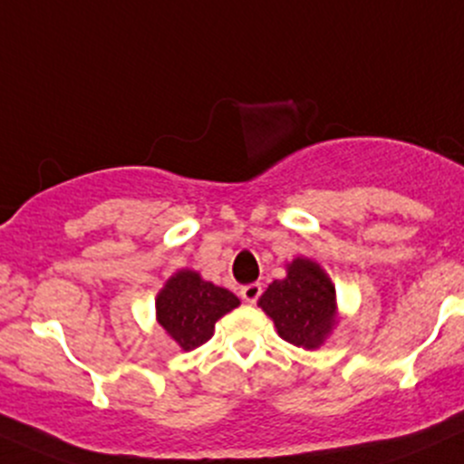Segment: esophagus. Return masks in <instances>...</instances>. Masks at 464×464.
<instances>
[{
  "instance_id": "obj_1",
  "label": "esophagus",
  "mask_w": 464,
  "mask_h": 464,
  "mask_svg": "<svg viewBox=\"0 0 464 464\" xmlns=\"http://www.w3.org/2000/svg\"><path fill=\"white\" fill-rule=\"evenodd\" d=\"M259 295H262V284H248V286L242 288V299L246 304H256L259 299Z\"/></svg>"
}]
</instances>
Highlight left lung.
Instances as JSON below:
<instances>
[{
  "instance_id": "8db88e82",
  "label": "left lung",
  "mask_w": 464,
  "mask_h": 464,
  "mask_svg": "<svg viewBox=\"0 0 464 464\" xmlns=\"http://www.w3.org/2000/svg\"><path fill=\"white\" fill-rule=\"evenodd\" d=\"M259 306L277 325L279 337L299 348L324 343L334 325V286L310 259L297 257L284 279H275Z\"/></svg>"
}]
</instances>
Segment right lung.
<instances>
[{"label": "right lung", "instance_id": "add662e5", "mask_svg": "<svg viewBox=\"0 0 464 464\" xmlns=\"http://www.w3.org/2000/svg\"><path fill=\"white\" fill-rule=\"evenodd\" d=\"M240 306L231 290L205 282L193 271H180L167 282L156 299L158 324L182 350H196L211 339L216 322Z\"/></svg>", "mask_w": 464, "mask_h": 464}]
</instances>
